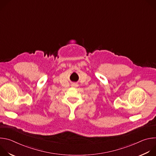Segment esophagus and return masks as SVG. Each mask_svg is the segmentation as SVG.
I'll return each mask as SVG.
<instances>
[{"label":"esophagus","instance_id":"obj_1","mask_svg":"<svg viewBox=\"0 0 156 156\" xmlns=\"http://www.w3.org/2000/svg\"><path fill=\"white\" fill-rule=\"evenodd\" d=\"M77 86H78V84H77L73 83V84H72V87H77Z\"/></svg>","mask_w":156,"mask_h":156}]
</instances>
